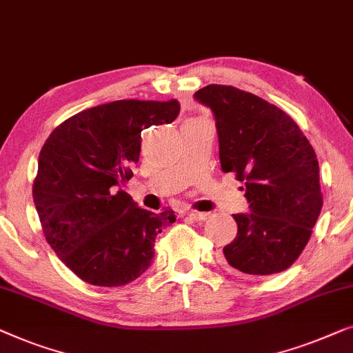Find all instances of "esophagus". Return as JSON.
<instances>
[{"label": "esophagus", "instance_id": "obj_1", "mask_svg": "<svg viewBox=\"0 0 353 353\" xmlns=\"http://www.w3.org/2000/svg\"><path fill=\"white\" fill-rule=\"evenodd\" d=\"M187 216L193 221H205L208 217V212H198V211H188Z\"/></svg>", "mask_w": 353, "mask_h": 353}]
</instances>
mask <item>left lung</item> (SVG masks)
I'll list each match as a JSON object with an SVG mask.
<instances>
[{
    "label": "left lung",
    "instance_id": "obj_1",
    "mask_svg": "<svg viewBox=\"0 0 353 353\" xmlns=\"http://www.w3.org/2000/svg\"><path fill=\"white\" fill-rule=\"evenodd\" d=\"M195 99L214 113L221 168L245 182L250 203L251 212L233 214L227 264L256 276L290 269L323 206L314 147L290 115L254 94L210 84Z\"/></svg>",
    "mask_w": 353,
    "mask_h": 353
}]
</instances>
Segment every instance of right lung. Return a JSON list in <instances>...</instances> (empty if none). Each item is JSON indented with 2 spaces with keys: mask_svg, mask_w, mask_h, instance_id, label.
<instances>
[{
  "mask_svg": "<svg viewBox=\"0 0 353 353\" xmlns=\"http://www.w3.org/2000/svg\"><path fill=\"white\" fill-rule=\"evenodd\" d=\"M176 99L115 101L59 125L39 152L33 201L49 246L83 281L121 286L152 264L158 233L174 211L142 210L121 185L141 155L143 129L172 123Z\"/></svg>",
  "mask_w": 353,
  "mask_h": 353,
  "instance_id": "1",
  "label": "right lung"
}]
</instances>
